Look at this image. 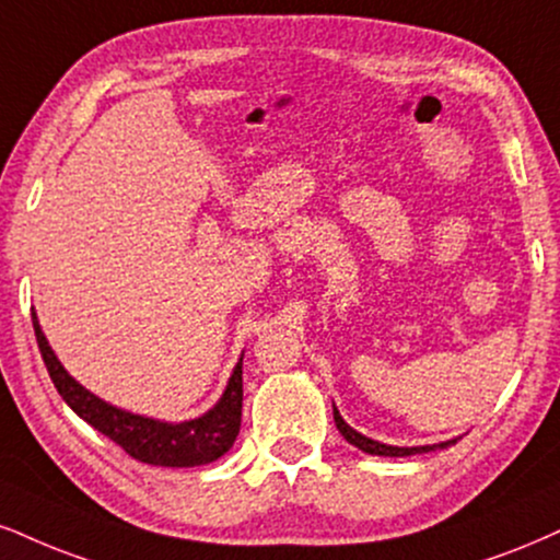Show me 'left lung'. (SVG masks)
Masks as SVG:
<instances>
[{
	"mask_svg": "<svg viewBox=\"0 0 560 560\" xmlns=\"http://www.w3.org/2000/svg\"><path fill=\"white\" fill-rule=\"evenodd\" d=\"M335 423H337V431L342 433L345 441L348 444H353L361 448V452H369V454H378V457H410V454H420V452H433L436 446H389V444H378V441L363 436V433H358L350 428L348 423H345L340 412H337L335 407ZM454 444V441H444V444H439L441 448Z\"/></svg>",
	"mask_w": 560,
	"mask_h": 560,
	"instance_id": "1",
	"label": "left lung"
}]
</instances>
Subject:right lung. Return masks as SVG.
Here are the masks:
<instances>
[{"label":"right lung","mask_w":560,"mask_h":560,"mask_svg":"<svg viewBox=\"0 0 560 560\" xmlns=\"http://www.w3.org/2000/svg\"><path fill=\"white\" fill-rule=\"evenodd\" d=\"M33 329H36L38 350L44 355L46 371L61 399L72 407L78 416L119 444L129 457L158 467H197L223 457L233 446L241 431V402H244V378H241V361L233 369L231 382L220 402L205 412L202 418L186 420V423H161V420L132 416L119 407L103 402L88 392L85 386L74 382L67 374L65 365L48 348L44 332H40L36 314H33Z\"/></svg>","instance_id":"right-lung-1"}]
</instances>
